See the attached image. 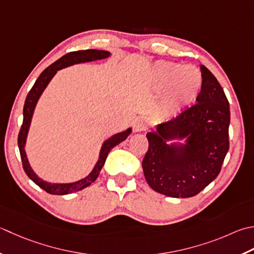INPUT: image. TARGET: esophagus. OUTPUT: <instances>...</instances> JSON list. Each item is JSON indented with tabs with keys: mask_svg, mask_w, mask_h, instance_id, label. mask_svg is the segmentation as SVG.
Listing matches in <instances>:
<instances>
[{
	"mask_svg": "<svg viewBox=\"0 0 254 254\" xmlns=\"http://www.w3.org/2000/svg\"><path fill=\"white\" fill-rule=\"evenodd\" d=\"M147 128V121L145 118L138 117L135 119V122H134V131L135 132H143Z\"/></svg>",
	"mask_w": 254,
	"mask_h": 254,
	"instance_id": "esophagus-1",
	"label": "esophagus"
}]
</instances>
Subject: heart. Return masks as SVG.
<instances>
[{
	"label": "heart",
	"mask_w": 254,
	"mask_h": 254,
	"mask_svg": "<svg viewBox=\"0 0 254 254\" xmlns=\"http://www.w3.org/2000/svg\"><path fill=\"white\" fill-rule=\"evenodd\" d=\"M146 86L156 92L164 90L160 111L164 119L170 120L181 114L196 100L202 87L200 71L193 66L160 61L155 63L147 72ZM183 100L176 104L175 94Z\"/></svg>",
	"instance_id": "b5f03b06"
}]
</instances>
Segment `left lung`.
<instances>
[{"label": "left lung", "mask_w": 254, "mask_h": 254, "mask_svg": "<svg viewBox=\"0 0 254 254\" xmlns=\"http://www.w3.org/2000/svg\"><path fill=\"white\" fill-rule=\"evenodd\" d=\"M200 70L202 87L195 106L146 134L144 176L152 190L165 196L200 192L220 173L229 150V102L216 77L202 64Z\"/></svg>", "instance_id": "8db88e82"}]
</instances>
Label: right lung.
<instances>
[{
	"label": "right lung",
	"instance_id": "obj_1",
	"mask_svg": "<svg viewBox=\"0 0 254 254\" xmlns=\"http://www.w3.org/2000/svg\"><path fill=\"white\" fill-rule=\"evenodd\" d=\"M110 56V52L99 51V49H87V51L68 53L62 58H59L58 61L52 64L51 66L47 67L41 74H39V77L37 78V80L35 81L31 91L27 94L23 109V124L21 131L18 133V148L19 153H21V158L25 173L27 174V176L31 178L36 185L43 188V190L45 191H47L48 193H52V195H68V193L76 192L83 190V188L90 186L91 184L97 180L99 174H100V171L102 170L104 162L107 160L109 152H110L114 146L118 145L119 143L126 140V138L132 133V127H127V130L119 132L107 138V140L102 143L100 153H99L98 162L92 168V171L84 178H81V180L72 183H49L42 180V178L38 177L37 174L34 172L31 164L28 162L26 151H25V145H26L28 131L29 127H31L35 108H36V104L39 100V98H41L43 94L44 90L46 89L48 83L51 82V80L54 78L55 74L57 73V71L61 70V69L72 66V64L101 61V59H106Z\"/></svg>",
	"mask_w": 254,
	"mask_h": 254
}]
</instances>
